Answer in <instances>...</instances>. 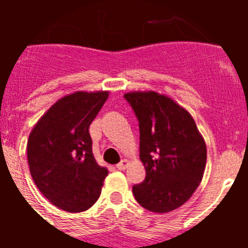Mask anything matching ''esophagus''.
Segmentation results:
<instances>
[{
	"mask_svg": "<svg viewBox=\"0 0 248 248\" xmlns=\"http://www.w3.org/2000/svg\"><path fill=\"white\" fill-rule=\"evenodd\" d=\"M129 164H130V161H129V160H126V159H124V160H122L119 164H118L117 168L119 169V170H125V169L129 166Z\"/></svg>",
	"mask_w": 248,
	"mask_h": 248,
	"instance_id": "esophagus-1",
	"label": "esophagus"
}]
</instances>
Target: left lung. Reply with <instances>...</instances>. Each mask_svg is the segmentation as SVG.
I'll use <instances>...</instances> for the list:
<instances>
[{"label": "left lung", "instance_id": "8db88e82", "mask_svg": "<svg viewBox=\"0 0 248 248\" xmlns=\"http://www.w3.org/2000/svg\"><path fill=\"white\" fill-rule=\"evenodd\" d=\"M124 97L139 120V156L146 171L133 194L149 211H172L191 198L202 180L205 139L191 114L165 94L129 92Z\"/></svg>", "mask_w": 248, "mask_h": 248}]
</instances>
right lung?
I'll list each match as a JSON object with an SVG mask.
<instances>
[{"instance_id": "1", "label": "right lung", "mask_w": 248, "mask_h": 248, "mask_svg": "<svg viewBox=\"0 0 248 248\" xmlns=\"http://www.w3.org/2000/svg\"><path fill=\"white\" fill-rule=\"evenodd\" d=\"M108 97V91L67 94L39 118L28 137L32 179L63 211H85L100 196L108 169L95 161L89 125Z\"/></svg>"}]
</instances>
